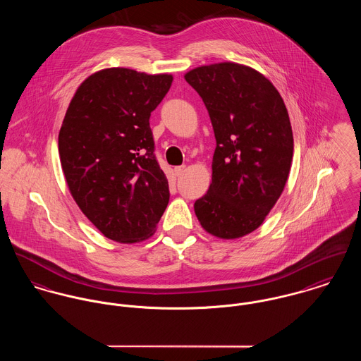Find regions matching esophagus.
Returning a JSON list of instances; mask_svg holds the SVG:
<instances>
[{"label":"esophagus","instance_id":"34e87169","mask_svg":"<svg viewBox=\"0 0 361 361\" xmlns=\"http://www.w3.org/2000/svg\"><path fill=\"white\" fill-rule=\"evenodd\" d=\"M185 171H186V166H185V165L176 166V168H175V175H176V176H179V175H182Z\"/></svg>","mask_w":361,"mask_h":361}]
</instances>
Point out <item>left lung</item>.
<instances>
[{"label": "left lung", "instance_id": "8db88e82", "mask_svg": "<svg viewBox=\"0 0 361 361\" xmlns=\"http://www.w3.org/2000/svg\"><path fill=\"white\" fill-rule=\"evenodd\" d=\"M185 80L201 97L216 139L212 180L195 202L202 229L234 240L258 229L288 180L290 116L276 87L250 66H200Z\"/></svg>", "mask_w": 361, "mask_h": 361}]
</instances>
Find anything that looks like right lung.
<instances>
[{"instance_id": "add662e5", "label": "right lung", "mask_w": 361, "mask_h": 361, "mask_svg": "<svg viewBox=\"0 0 361 361\" xmlns=\"http://www.w3.org/2000/svg\"><path fill=\"white\" fill-rule=\"evenodd\" d=\"M172 74L109 67L87 77L66 110L59 157L66 183L82 214L107 238H150L169 201L154 157L149 118Z\"/></svg>"}]
</instances>
